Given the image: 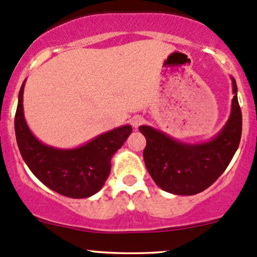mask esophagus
<instances>
[{
  "label": "esophagus",
  "mask_w": 257,
  "mask_h": 257,
  "mask_svg": "<svg viewBox=\"0 0 257 257\" xmlns=\"http://www.w3.org/2000/svg\"><path fill=\"white\" fill-rule=\"evenodd\" d=\"M143 122H145V118H143L142 116H140V115H136V116H134L131 118V125L134 126L135 128L139 127V126L142 125Z\"/></svg>",
  "instance_id": "obj_1"
}]
</instances>
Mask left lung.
Here are the masks:
<instances>
[{
  "label": "left lung",
  "instance_id": "left-lung-1",
  "mask_svg": "<svg viewBox=\"0 0 257 257\" xmlns=\"http://www.w3.org/2000/svg\"><path fill=\"white\" fill-rule=\"evenodd\" d=\"M233 82L231 111L222 131L208 142L189 145L151 126H140L147 140L143 159L148 173L162 190L175 195H196L211 186L227 169L241 139V110Z\"/></svg>",
  "mask_w": 257,
  "mask_h": 257
}]
</instances>
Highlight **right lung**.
Segmentation results:
<instances>
[{
  "label": "right lung",
  "instance_id": "add662e5",
  "mask_svg": "<svg viewBox=\"0 0 257 257\" xmlns=\"http://www.w3.org/2000/svg\"><path fill=\"white\" fill-rule=\"evenodd\" d=\"M22 84L15 117L16 139L24 162L49 189L72 198L96 194L105 184L111 169V157L127 140L132 127L121 126L105 132L84 146L59 150L41 143L30 132L24 118Z\"/></svg>",
  "mask_w": 257,
  "mask_h": 257
}]
</instances>
